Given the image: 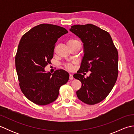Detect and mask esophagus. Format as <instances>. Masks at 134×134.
Wrapping results in <instances>:
<instances>
[{
	"mask_svg": "<svg viewBox=\"0 0 134 134\" xmlns=\"http://www.w3.org/2000/svg\"><path fill=\"white\" fill-rule=\"evenodd\" d=\"M69 78L70 79H71V80H72V79H74V77H73V75L72 74H70V76H69Z\"/></svg>",
	"mask_w": 134,
	"mask_h": 134,
	"instance_id": "1",
	"label": "esophagus"
}]
</instances>
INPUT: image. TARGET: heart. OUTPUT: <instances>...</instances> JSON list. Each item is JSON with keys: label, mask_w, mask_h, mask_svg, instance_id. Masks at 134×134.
I'll return each instance as SVG.
<instances>
[{"label": "heart", "mask_w": 134, "mask_h": 134, "mask_svg": "<svg viewBox=\"0 0 134 134\" xmlns=\"http://www.w3.org/2000/svg\"><path fill=\"white\" fill-rule=\"evenodd\" d=\"M76 42H79L78 41L76 40H74V39H71L70 40H69V41H68L67 42V44L69 45V44H74V43H76ZM67 69H69V70H71L72 69V65L71 64H68L67 65Z\"/></svg>", "instance_id": "1"}]
</instances>
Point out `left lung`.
Listing matches in <instances>:
<instances>
[{
	"instance_id": "left-lung-1",
	"label": "left lung",
	"mask_w": 134,
	"mask_h": 134,
	"mask_svg": "<svg viewBox=\"0 0 134 134\" xmlns=\"http://www.w3.org/2000/svg\"><path fill=\"white\" fill-rule=\"evenodd\" d=\"M70 31L83 42L84 55L80 69L74 78L82 83L76 96L89 105L99 103L107 97L118 75V52L109 33L92 24L72 26ZM91 71L86 78L81 74Z\"/></svg>"
}]
</instances>
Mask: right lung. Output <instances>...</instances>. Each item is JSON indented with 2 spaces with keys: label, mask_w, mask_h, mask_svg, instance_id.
<instances>
[{
  "label": "right lung",
  "mask_w": 134,
  "mask_h": 134,
  "mask_svg": "<svg viewBox=\"0 0 134 134\" xmlns=\"http://www.w3.org/2000/svg\"><path fill=\"white\" fill-rule=\"evenodd\" d=\"M68 33L65 28L51 24H40L22 37L15 56V67L19 86L26 97L39 105L52 103L59 89L69 79L64 70L53 74L44 68L51 63L58 39Z\"/></svg>",
  "instance_id": "obj_1"
}]
</instances>
